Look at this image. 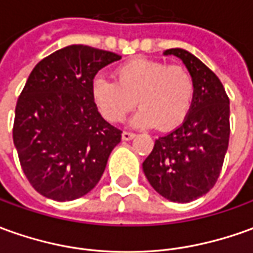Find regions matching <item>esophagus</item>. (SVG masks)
I'll return each instance as SVG.
<instances>
[{
	"label": "esophagus",
	"mask_w": 253,
	"mask_h": 253,
	"mask_svg": "<svg viewBox=\"0 0 253 253\" xmlns=\"http://www.w3.org/2000/svg\"><path fill=\"white\" fill-rule=\"evenodd\" d=\"M135 137V133L133 132H128V130H124L123 132V139L124 140H130Z\"/></svg>",
	"instance_id": "34e87169"
}]
</instances>
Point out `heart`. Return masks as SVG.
I'll list each match as a JSON object with an SVG mask.
<instances>
[{
  "label": "heart",
  "mask_w": 253,
  "mask_h": 253,
  "mask_svg": "<svg viewBox=\"0 0 253 253\" xmlns=\"http://www.w3.org/2000/svg\"><path fill=\"white\" fill-rule=\"evenodd\" d=\"M194 80L182 66L133 59L116 70V80L99 76L92 81V100L100 114L118 123L135 107L142 106L130 120L133 126L167 130L183 123L194 100Z\"/></svg>",
  "instance_id": "b5f03b06"
}]
</instances>
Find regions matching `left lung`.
Masks as SVG:
<instances>
[{
	"label": "left lung",
	"mask_w": 253,
	"mask_h": 253,
	"mask_svg": "<svg viewBox=\"0 0 253 253\" xmlns=\"http://www.w3.org/2000/svg\"><path fill=\"white\" fill-rule=\"evenodd\" d=\"M182 60L194 80V100L176 129L158 137L143 172L158 194L190 203L207 194L222 170L230 137V100L220 80L193 53L167 49Z\"/></svg>",
	"instance_id": "8db88e82"
}]
</instances>
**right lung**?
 Masks as SVG:
<instances>
[{
  "mask_svg": "<svg viewBox=\"0 0 253 253\" xmlns=\"http://www.w3.org/2000/svg\"><path fill=\"white\" fill-rule=\"evenodd\" d=\"M121 56L88 45L50 53L33 69L17 99L13 143L30 184L41 196L73 201L103 175L121 130L92 100V81Z\"/></svg>",
  "mask_w": 253,
  "mask_h": 253,
  "instance_id": "obj_1",
  "label": "right lung"
}]
</instances>
